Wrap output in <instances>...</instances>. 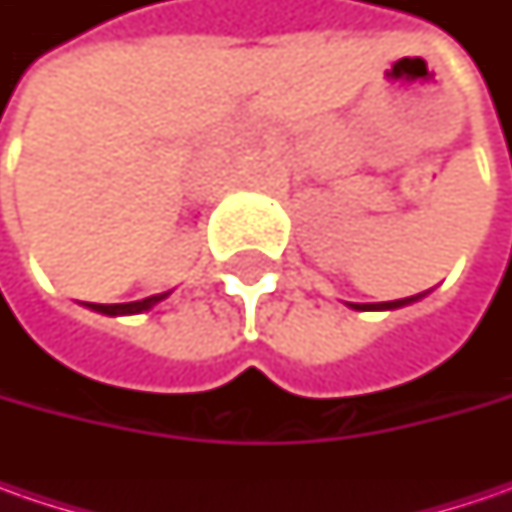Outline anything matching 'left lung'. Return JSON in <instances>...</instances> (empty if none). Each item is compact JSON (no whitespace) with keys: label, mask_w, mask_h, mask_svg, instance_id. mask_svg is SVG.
Segmentation results:
<instances>
[{"label":"left lung","mask_w":512,"mask_h":512,"mask_svg":"<svg viewBox=\"0 0 512 512\" xmlns=\"http://www.w3.org/2000/svg\"><path fill=\"white\" fill-rule=\"evenodd\" d=\"M422 296V293H419ZM419 296H410V299H396V302H382V305H376L373 310H393V307H402V305H410V302H416Z\"/></svg>","instance_id":"8db88e82"}]
</instances>
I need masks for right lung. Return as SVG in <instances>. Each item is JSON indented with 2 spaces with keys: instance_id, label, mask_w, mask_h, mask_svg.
<instances>
[{
  "instance_id": "obj_1",
  "label": "right lung",
  "mask_w": 512,
  "mask_h": 512,
  "mask_svg": "<svg viewBox=\"0 0 512 512\" xmlns=\"http://www.w3.org/2000/svg\"><path fill=\"white\" fill-rule=\"evenodd\" d=\"M165 296H150V299H142V302H128V305H90L93 310H99V313H108V316H122V313H142V310H148L156 302H162Z\"/></svg>"
}]
</instances>
